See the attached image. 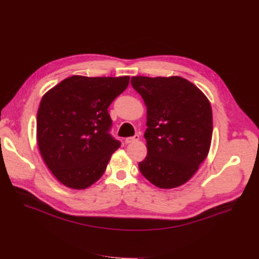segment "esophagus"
I'll return each mask as SVG.
<instances>
[{
  "label": "esophagus",
  "mask_w": 259,
  "mask_h": 259,
  "mask_svg": "<svg viewBox=\"0 0 259 259\" xmlns=\"http://www.w3.org/2000/svg\"><path fill=\"white\" fill-rule=\"evenodd\" d=\"M139 140H140V135L135 134V135L132 136V137H127V139L125 140V143H126V144H132V143L137 142Z\"/></svg>",
  "instance_id": "obj_1"
}]
</instances>
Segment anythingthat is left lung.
<instances>
[{
	"label": "left lung",
	"mask_w": 259,
	"mask_h": 259,
	"mask_svg": "<svg viewBox=\"0 0 259 259\" xmlns=\"http://www.w3.org/2000/svg\"><path fill=\"white\" fill-rule=\"evenodd\" d=\"M147 107L148 154L141 173L159 188L178 187L191 179L207 157L212 110L195 84L179 76L131 78Z\"/></svg>",
	"instance_id": "1"
}]
</instances>
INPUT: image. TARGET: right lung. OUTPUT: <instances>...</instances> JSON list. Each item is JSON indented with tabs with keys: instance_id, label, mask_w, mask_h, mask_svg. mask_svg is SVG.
Segmentation results:
<instances>
[{
	"instance_id": "right-lung-1",
	"label": "right lung",
	"mask_w": 259,
	"mask_h": 259,
	"mask_svg": "<svg viewBox=\"0 0 259 259\" xmlns=\"http://www.w3.org/2000/svg\"><path fill=\"white\" fill-rule=\"evenodd\" d=\"M130 77L72 76L47 92L39 104L36 136L41 157L63 185L85 189L104 174L120 143L109 134L108 107Z\"/></svg>"
}]
</instances>
